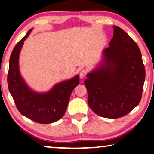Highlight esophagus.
Segmentation results:
<instances>
[{
  "instance_id": "34e87169",
  "label": "esophagus",
  "mask_w": 154,
  "mask_h": 154,
  "mask_svg": "<svg viewBox=\"0 0 154 154\" xmlns=\"http://www.w3.org/2000/svg\"><path fill=\"white\" fill-rule=\"evenodd\" d=\"M87 72H88L87 69H82L81 71L80 72V77L81 78V79H84V78L87 75Z\"/></svg>"
}]
</instances>
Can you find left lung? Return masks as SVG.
I'll return each mask as SVG.
<instances>
[{
    "mask_svg": "<svg viewBox=\"0 0 154 154\" xmlns=\"http://www.w3.org/2000/svg\"><path fill=\"white\" fill-rule=\"evenodd\" d=\"M113 29L110 46L104 50V61L87 74L85 85L91 109L102 117L117 119L139 104L145 69L137 43L121 28Z\"/></svg>",
    "mask_w": 154,
    "mask_h": 154,
    "instance_id": "8db88e82",
    "label": "left lung"
}]
</instances>
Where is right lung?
Here are the masks:
<instances>
[{"instance_id": "1", "label": "right lung", "mask_w": 154, "mask_h": 154, "mask_svg": "<svg viewBox=\"0 0 154 154\" xmlns=\"http://www.w3.org/2000/svg\"><path fill=\"white\" fill-rule=\"evenodd\" d=\"M31 31H28L11 52L7 83L19 112L35 122L46 124L57 122L64 115L72 91L79 85V76L58 83L46 94H37L30 89L20 74L18 60L24 41Z\"/></svg>"}]
</instances>
